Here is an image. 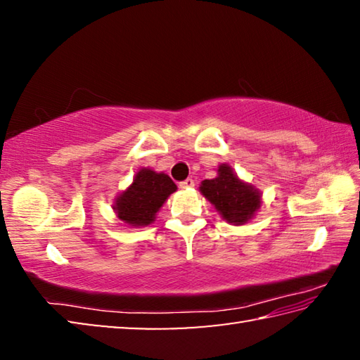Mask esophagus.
<instances>
[{"label":"esophagus","mask_w":360,"mask_h":360,"mask_svg":"<svg viewBox=\"0 0 360 360\" xmlns=\"http://www.w3.org/2000/svg\"><path fill=\"white\" fill-rule=\"evenodd\" d=\"M193 179L192 178H187L186 181H182V182H179V187L181 188H191V187H193Z\"/></svg>","instance_id":"esophagus-1"}]
</instances>
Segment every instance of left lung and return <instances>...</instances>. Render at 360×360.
Returning a JSON list of instances; mask_svg holds the SVG:
<instances>
[{"instance_id": "obj_1", "label": "left lung", "mask_w": 360, "mask_h": 360, "mask_svg": "<svg viewBox=\"0 0 360 360\" xmlns=\"http://www.w3.org/2000/svg\"><path fill=\"white\" fill-rule=\"evenodd\" d=\"M200 192L214 205L222 219L233 225L251 221L262 203V195L257 188L243 182L227 163L219 165L214 179L202 182Z\"/></svg>"}]
</instances>
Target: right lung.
<instances>
[{
  "label": "right lung",
  "mask_w": 360,
  "mask_h": 360,
  "mask_svg": "<svg viewBox=\"0 0 360 360\" xmlns=\"http://www.w3.org/2000/svg\"><path fill=\"white\" fill-rule=\"evenodd\" d=\"M176 188L168 174L141 168L133 178L131 186L115 198L112 210L120 221L131 227H146L154 222L157 211Z\"/></svg>",
  "instance_id": "right-lung-1"
}]
</instances>
